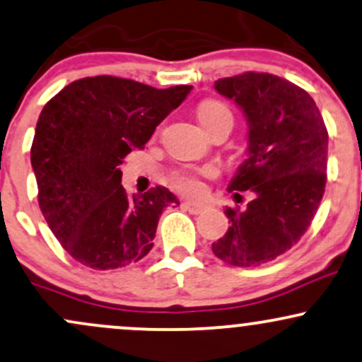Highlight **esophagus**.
<instances>
[{
    "instance_id": "esophagus-1",
    "label": "esophagus",
    "mask_w": 362,
    "mask_h": 362,
    "mask_svg": "<svg viewBox=\"0 0 362 362\" xmlns=\"http://www.w3.org/2000/svg\"><path fill=\"white\" fill-rule=\"evenodd\" d=\"M182 206H184L190 214H201L208 209V206L206 204H199V202H190V201H185Z\"/></svg>"
}]
</instances>
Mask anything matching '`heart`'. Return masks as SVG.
Listing matches in <instances>:
<instances>
[{
  "mask_svg": "<svg viewBox=\"0 0 362 362\" xmlns=\"http://www.w3.org/2000/svg\"><path fill=\"white\" fill-rule=\"evenodd\" d=\"M197 118L206 130L211 129L218 122L230 120L233 122V115L225 103L218 99H206L197 106ZM214 170L211 166H204L199 170H177L170 175V184L178 192L187 194V196H201L202 194V177H213Z\"/></svg>",
  "mask_w": 362,
  "mask_h": 362,
  "instance_id": "heart-1",
  "label": "heart"
}]
</instances>
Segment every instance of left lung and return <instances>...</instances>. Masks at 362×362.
Here are the masks:
<instances>
[{"label": "left lung", "mask_w": 362, "mask_h": 362, "mask_svg": "<svg viewBox=\"0 0 362 362\" xmlns=\"http://www.w3.org/2000/svg\"><path fill=\"white\" fill-rule=\"evenodd\" d=\"M214 89L247 117L249 158L228 190H251L254 199L244 211L225 209L230 226L213 252L239 268L269 263L300 240L320 208L328 130L315 99L273 74L245 71L220 78Z\"/></svg>", "instance_id": "obj_1"}]
</instances>
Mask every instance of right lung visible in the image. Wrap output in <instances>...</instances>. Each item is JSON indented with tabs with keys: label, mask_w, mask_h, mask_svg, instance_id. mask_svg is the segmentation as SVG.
Listing matches in <instances>:
<instances>
[{
	"label": "right lung",
	"mask_w": 362,
	"mask_h": 362,
	"mask_svg": "<svg viewBox=\"0 0 362 362\" xmlns=\"http://www.w3.org/2000/svg\"><path fill=\"white\" fill-rule=\"evenodd\" d=\"M190 89L98 75L71 82L46 103L30 163L42 216L75 261L115 269L151 251L163 209L178 201L161 185L130 197L120 165L144 148Z\"/></svg>",
	"instance_id": "right-lung-1"
}]
</instances>
